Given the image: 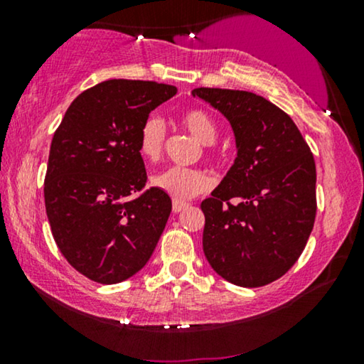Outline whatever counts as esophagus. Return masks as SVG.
Segmentation results:
<instances>
[{
  "mask_svg": "<svg viewBox=\"0 0 364 364\" xmlns=\"http://www.w3.org/2000/svg\"><path fill=\"white\" fill-rule=\"evenodd\" d=\"M188 207V203H186V202H182V200H173V203H172V212L173 213H178V212H182L183 208H187Z\"/></svg>",
  "mask_w": 364,
  "mask_h": 364,
  "instance_id": "esophagus-1",
  "label": "esophagus"
}]
</instances>
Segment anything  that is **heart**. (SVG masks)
I'll return each instance as SVG.
<instances>
[{"label": "heart", "instance_id": "b5f03b06", "mask_svg": "<svg viewBox=\"0 0 364 364\" xmlns=\"http://www.w3.org/2000/svg\"><path fill=\"white\" fill-rule=\"evenodd\" d=\"M178 121L203 146H210L215 142L218 134L215 122L202 109H187L181 114ZM164 142H166V126H164L162 119L149 116L139 129V154L146 161L156 162L162 156ZM151 182L154 187L168 193L176 200H188L212 187V177L200 168L167 167L152 176Z\"/></svg>", "mask_w": 364, "mask_h": 364}]
</instances>
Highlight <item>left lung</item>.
Returning <instances> with one entry per match:
<instances>
[{
  "instance_id": "left-lung-1",
  "label": "left lung",
  "mask_w": 364,
  "mask_h": 364,
  "mask_svg": "<svg viewBox=\"0 0 364 364\" xmlns=\"http://www.w3.org/2000/svg\"><path fill=\"white\" fill-rule=\"evenodd\" d=\"M235 136L230 171L200 203L203 253L233 285L278 280L300 258L316 215V167L291 117L247 91L197 87Z\"/></svg>"
}]
</instances>
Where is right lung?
<instances>
[{
	"mask_svg": "<svg viewBox=\"0 0 364 364\" xmlns=\"http://www.w3.org/2000/svg\"><path fill=\"white\" fill-rule=\"evenodd\" d=\"M176 86L111 79L79 94L54 132L44 203L56 245L89 280L114 285L144 268L172 202L147 188L137 149L141 124ZM142 191L134 199V193Z\"/></svg>",
	"mask_w": 364,
	"mask_h": 364,
	"instance_id": "right-lung-1",
	"label": "right lung"
}]
</instances>
